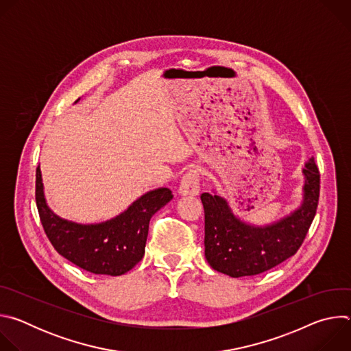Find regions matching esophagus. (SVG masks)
<instances>
[{"instance_id":"1","label":"esophagus","mask_w":351,"mask_h":351,"mask_svg":"<svg viewBox=\"0 0 351 351\" xmlns=\"http://www.w3.org/2000/svg\"><path fill=\"white\" fill-rule=\"evenodd\" d=\"M180 195H197L199 193V176L195 169H190L179 186Z\"/></svg>"}]
</instances>
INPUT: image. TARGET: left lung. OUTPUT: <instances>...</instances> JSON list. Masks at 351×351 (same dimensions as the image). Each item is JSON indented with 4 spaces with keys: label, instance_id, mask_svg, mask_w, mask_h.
I'll use <instances>...</instances> for the list:
<instances>
[{
    "label": "left lung",
    "instance_id": "8db88e82",
    "mask_svg": "<svg viewBox=\"0 0 351 351\" xmlns=\"http://www.w3.org/2000/svg\"><path fill=\"white\" fill-rule=\"evenodd\" d=\"M304 178L298 207L269 223L245 222L233 213L217 189L203 193L206 214V258L218 272L232 278L265 272L297 253L317 213L319 172L314 157L302 171Z\"/></svg>",
    "mask_w": 351,
    "mask_h": 351
}]
</instances>
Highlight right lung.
I'll return each instance as SVG.
<instances>
[{"label": "right lung", "instance_id": "obj_1", "mask_svg": "<svg viewBox=\"0 0 351 351\" xmlns=\"http://www.w3.org/2000/svg\"><path fill=\"white\" fill-rule=\"evenodd\" d=\"M172 198L168 187H158L111 219L79 223L48 207L40 167L36 171V203L47 237L62 257L95 275L119 276L130 271L144 256L149 219Z\"/></svg>", "mask_w": 351, "mask_h": 351}]
</instances>
